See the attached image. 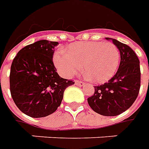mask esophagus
Returning a JSON list of instances; mask_svg holds the SVG:
<instances>
[{"mask_svg":"<svg viewBox=\"0 0 149 149\" xmlns=\"http://www.w3.org/2000/svg\"><path fill=\"white\" fill-rule=\"evenodd\" d=\"M75 84H76L77 86H78V87H82V86H84V83L80 81H75Z\"/></svg>","mask_w":149,"mask_h":149,"instance_id":"obj_1","label":"esophagus"}]
</instances>
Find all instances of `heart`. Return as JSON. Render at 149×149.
Returning <instances> with one entry per match:
<instances>
[{
	"label": "heart",
	"instance_id": "heart-1",
	"mask_svg": "<svg viewBox=\"0 0 149 149\" xmlns=\"http://www.w3.org/2000/svg\"><path fill=\"white\" fill-rule=\"evenodd\" d=\"M54 65L65 77L83 69L95 83L106 82L115 75L120 64V52L112 43L89 41L77 43L67 52L60 50L53 56Z\"/></svg>",
	"mask_w": 149,
	"mask_h": 149
}]
</instances>
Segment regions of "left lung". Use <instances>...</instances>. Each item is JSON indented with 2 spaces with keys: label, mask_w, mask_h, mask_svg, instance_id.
<instances>
[{
  "label": "left lung",
  "mask_w": 149,
  "mask_h": 149,
  "mask_svg": "<svg viewBox=\"0 0 149 149\" xmlns=\"http://www.w3.org/2000/svg\"><path fill=\"white\" fill-rule=\"evenodd\" d=\"M105 39L118 48L120 66L108 83L94 87L95 93L88 98V103L98 114L114 116L128 109L137 97L141 88L140 61L128 45L109 37Z\"/></svg>",
  "instance_id": "obj_1"
}]
</instances>
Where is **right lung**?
Masks as SVG:
<instances>
[{
    "label": "right lung",
    "mask_w": 149,
    "mask_h": 149,
    "mask_svg": "<svg viewBox=\"0 0 149 149\" xmlns=\"http://www.w3.org/2000/svg\"><path fill=\"white\" fill-rule=\"evenodd\" d=\"M56 41L38 40L21 49L9 76L13 100L21 112L33 118L52 114L61 104L65 88L74 84L61 77L52 62Z\"/></svg>",
    "instance_id": "obj_1"
}]
</instances>
